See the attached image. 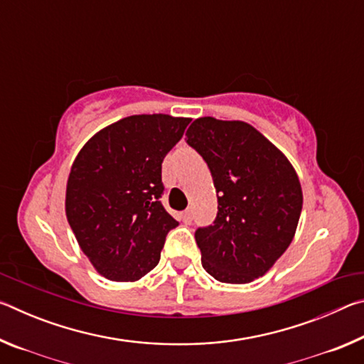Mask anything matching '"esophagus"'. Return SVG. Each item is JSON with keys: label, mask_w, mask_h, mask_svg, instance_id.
Instances as JSON below:
<instances>
[{"label": "esophagus", "mask_w": 364, "mask_h": 364, "mask_svg": "<svg viewBox=\"0 0 364 364\" xmlns=\"http://www.w3.org/2000/svg\"><path fill=\"white\" fill-rule=\"evenodd\" d=\"M181 220H183L184 225H189L191 221H193V212H191V210H184V212L181 213Z\"/></svg>", "instance_id": "1"}]
</instances>
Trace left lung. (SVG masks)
Segmentation results:
<instances>
[{"label":"left lung","instance_id":"obj_1","mask_svg":"<svg viewBox=\"0 0 364 364\" xmlns=\"http://www.w3.org/2000/svg\"><path fill=\"white\" fill-rule=\"evenodd\" d=\"M210 168L218 196L213 225L196 231L202 267L228 284L268 273L297 230L301 186L289 159L241 120L196 119L186 132Z\"/></svg>","mask_w":364,"mask_h":364}]
</instances>
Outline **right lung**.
<instances>
[{
	"mask_svg": "<svg viewBox=\"0 0 364 364\" xmlns=\"http://www.w3.org/2000/svg\"><path fill=\"white\" fill-rule=\"evenodd\" d=\"M191 119L125 117L93 134L73 160L65 189L67 221L104 278L134 282L157 267L178 221L165 210L162 162Z\"/></svg>",
	"mask_w": 364,
	"mask_h": 364,
	"instance_id": "right-lung-1",
	"label": "right lung"
}]
</instances>
